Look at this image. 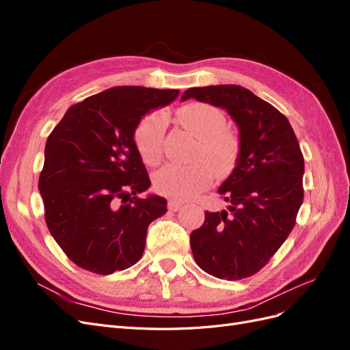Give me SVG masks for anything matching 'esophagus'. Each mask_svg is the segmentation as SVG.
Here are the masks:
<instances>
[{"label": "esophagus", "instance_id": "obj_1", "mask_svg": "<svg viewBox=\"0 0 350 350\" xmlns=\"http://www.w3.org/2000/svg\"><path fill=\"white\" fill-rule=\"evenodd\" d=\"M181 207H183V203H179V201H175V200H171L167 203V208L171 211H178L181 210Z\"/></svg>", "mask_w": 350, "mask_h": 350}]
</instances>
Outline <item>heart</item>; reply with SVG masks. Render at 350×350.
<instances>
[{
  "label": "heart",
  "instance_id": "1",
  "mask_svg": "<svg viewBox=\"0 0 350 350\" xmlns=\"http://www.w3.org/2000/svg\"><path fill=\"white\" fill-rule=\"evenodd\" d=\"M176 118L198 139L194 163L188 166L166 165L154 174L157 193L174 200H189L204 191L217 176H228L237 166L239 142L225 130L226 118L208 103H189L176 112ZM166 118L153 112L140 121L134 131V143L146 163L156 165L162 157Z\"/></svg>",
  "mask_w": 350,
  "mask_h": 350
}]
</instances>
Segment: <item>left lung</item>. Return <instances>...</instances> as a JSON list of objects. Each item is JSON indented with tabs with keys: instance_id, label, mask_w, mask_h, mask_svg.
I'll list each match as a JSON object with an SVG mask.
<instances>
[{
	"instance_id": "8db88e82",
	"label": "left lung",
	"mask_w": 350,
	"mask_h": 350,
	"mask_svg": "<svg viewBox=\"0 0 350 350\" xmlns=\"http://www.w3.org/2000/svg\"><path fill=\"white\" fill-rule=\"evenodd\" d=\"M226 109L239 131L234 171L219 187L228 210L206 211L189 235L196 262L211 276L241 280L274 256L295 226L304 201V156L288 118L237 84L191 88L181 100Z\"/></svg>"
}]
</instances>
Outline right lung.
I'll return each mask as SVG.
<instances>
[{"instance_id":"right-lung-1","label":"right lung","mask_w":350,"mask_h":350,"mask_svg":"<svg viewBox=\"0 0 350 350\" xmlns=\"http://www.w3.org/2000/svg\"><path fill=\"white\" fill-rule=\"evenodd\" d=\"M179 90L118 86L68 108L49 134L39 176L51 235L79 267L96 274L139 261L147 228L166 213L150 187L134 131L143 116Z\"/></svg>"}]
</instances>
